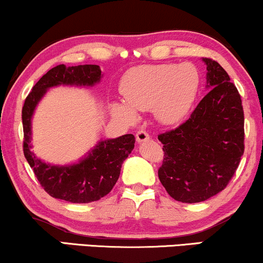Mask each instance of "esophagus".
I'll use <instances>...</instances> for the list:
<instances>
[{
    "instance_id": "1",
    "label": "esophagus",
    "mask_w": 263,
    "mask_h": 263,
    "mask_svg": "<svg viewBox=\"0 0 263 263\" xmlns=\"http://www.w3.org/2000/svg\"><path fill=\"white\" fill-rule=\"evenodd\" d=\"M136 140H137V142H140V143L141 142H145L147 140H149V135L143 131V129H141V131H138L136 134Z\"/></svg>"
}]
</instances>
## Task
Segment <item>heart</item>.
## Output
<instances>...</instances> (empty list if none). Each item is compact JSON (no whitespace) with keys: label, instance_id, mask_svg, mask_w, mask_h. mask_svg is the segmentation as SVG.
<instances>
[{"label":"heart","instance_id":"obj_1","mask_svg":"<svg viewBox=\"0 0 263 263\" xmlns=\"http://www.w3.org/2000/svg\"><path fill=\"white\" fill-rule=\"evenodd\" d=\"M200 84L198 72L191 65L163 63L132 68L122 82L126 101L114 104L112 109L122 118L135 119L136 111L154 106L165 122H176L187 114Z\"/></svg>","mask_w":263,"mask_h":263}]
</instances>
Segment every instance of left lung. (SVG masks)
Masks as SVG:
<instances>
[{"instance_id":"8db88e82","label":"left lung","mask_w":263,"mask_h":263,"mask_svg":"<svg viewBox=\"0 0 263 263\" xmlns=\"http://www.w3.org/2000/svg\"><path fill=\"white\" fill-rule=\"evenodd\" d=\"M203 61L210 91L185 122L158 136L164 152L158 176L167 194L183 203L223 191L245 149L241 97L219 63Z\"/></svg>"}]
</instances>
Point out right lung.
I'll return each instance as SVG.
<instances>
[{
	"instance_id": "1",
	"label": "right lung",
	"mask_w": 263,
	"mask_h": 263,
	"mask_svg": "<svg viewBox=\"0 0 263 263\" xmlns=\"http://www.w3.org/2000/svg\"><path fill=\"white\" fill-rule=\"evenodd\" d=\"M101 78L97 65H80L66 67L59 65L47 71L37 81L22 109L23 121V152L37 181L50 196L72 203H88L100 200L111 191L120 176L123 160L135 147V136L123 135L115 140L101 141L78 164L69 166H52L41 162L30 151V120L37 101L47 88L59 84L93 85Z\"/></svg>"
}]
</instances>
